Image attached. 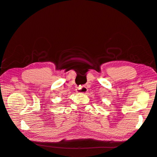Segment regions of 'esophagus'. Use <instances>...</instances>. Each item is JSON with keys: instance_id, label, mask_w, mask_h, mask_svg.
Returning a JSON list of instances; mask_svg holds the SVG:
<instances>
[{"instance_id": "esophagus-1", "label": "esophagus", "mask_w": 157, "mask_h": 157, "mask_svg": "<svg viewBox=\"0 0 157 157\" xmlns=\"http://www.w3.org/2000/svg\"><path fill=\"white\" fill-rule=\"evenodd\" d=\"M87 88L84 86H79L77 87L76 88V91L78 93H82V94H85L87 92Z\"/></svg>"}]
</instances>
